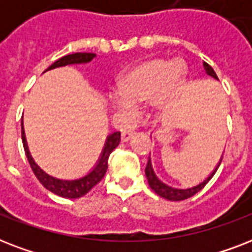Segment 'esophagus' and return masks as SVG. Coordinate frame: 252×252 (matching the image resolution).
I'll use <instances>...</instances> for the list:
<instances>
[{"label": "esophagus", "instance_id": "1", "mask_svg": "<svg viewBox=\"0 0 252 252\" xmlns=\"http://www.w3.org/2000/svg\"><path fill=\"white\" fill-rule=\"evenodd\" d=\"M134 130L129 129V130H124V132H122V141H128L132 136H133Z\"/></svg>", "mask_w": 252, "mask_h": 252}]
</instances>
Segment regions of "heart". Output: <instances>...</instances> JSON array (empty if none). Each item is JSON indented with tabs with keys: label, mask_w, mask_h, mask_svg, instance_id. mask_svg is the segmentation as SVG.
I'll use <instances>...</instances> for the list:
<instances>
[{
	"label": "heart",
	"mask_w": 252,
	"mask_h": 252,
	"mask_svg": "<svg viewBox=\"0 0 252 252\" xmlns=\"http://www.w3.org/2000/svg\"><path fill=\"white\" fill-rule=\"evenodd\" d=\"M184 81V68L178 61L149 59L137 64L120 80V90L110 94V100L126 112L136 103L148 102L156 108L167 106L179 93Z\"/></svg>",
	"instance_id": "b5f03b06"
}]
</instances>
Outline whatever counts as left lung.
<instances>
[{
    "label": "left lung",
    "mask_w": 252,
    "mask_h": 252,
    "mask_svg": "<svg viewBox=\"0 0 252 252\" xmlns=\"http://www.w3.org/2000/svg\"><path fill=\"white\" fill-rule=\"evenodd\" d=\"M204 68H205V72H207V74L212 76L213 78H216V80H219V78H217V74H216L215 70H213V68H212L211 65L207 64V63H204ZM221 161H222V159H221ZM220 163H221V162H220ZM220 163H219V166L216 167L215 171L212 172L211 175L208 176L207 179L204 180L203 183H200L199 186H196V187L187 188V189H178V188L168 187V186H166L165 183H162L161 180H158V178L156 176V174H154L153 168H152L150 159L148 161V163H146L145 174H146V178H148V182H149L150 188H152V189H153V191L156 192L157 195H159L161 197H163V199L171 200V201H180V200L189 199V197H192V196L195 195V193H197L199 191H201V189L205 187V184H207L208 182L212 179V178H213V175H215L216 171H217V168L220 167Z\"/></svg>",
    "instance_id": "obj_1"
}]
</instances>
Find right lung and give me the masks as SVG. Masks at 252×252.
<instances>
[{
  "label": "right lung",
  "mask_w": 252,
  "mask_h": 252,
  "mask_svg": "<svg viewBox=\"0 0 252 252\" xmlns=\"http://www.w3.org/2000/svg\"><path fill=\"white\" fill-rule=\"evenodd\" d=\"M94 57V53L86 52H77L72 53V55H66V56L61 57L60 60L55 61L47 70L57 68V66H64V65L69 64H82V63H89V61L93 60ZM21 126L22 142H23L25 153L26 156H27L29 163L30 166H31V168H32L35 176H36L37 179H39V182H40L48 191L53 192L55 195L66 197V199H77V197H81V196L86 195L91 188L95 187V186L104 178L107 167H108V158H110V154L112 153V150L116 149V146L120 144V132H114V133L110 134V136L107 137L102 157L99 159V163L96 165V167H95L90 174H87L86 176L77 180H60L47 175V174H45L41 168H39V166L33 162L32 157H31V154H30L29 152V148H27V142H26L25 130H23V122H22Z\"/></svg>",
  "instance_id": "right-lung-1"
}]
</instances>
